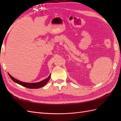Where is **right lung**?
<instances>
[{
	"label": "right lung",
	"instance_id": "1",
	"mask_svg": "<svg viewBox=\"0 0 121 121\" xmlns=\"http://www.w3.org/2000/svg\"><path fill=\"white\" fill-rule=\"evenodd\" d=\"M8 75L12 80L13 82H14L15 83H16L19 85H21L26 87V88H28L37 89V88H40V87L44 86L45 85L48 83V82L49 81L50 79L51 74H50V75L48 76V78L44 79V80H43L39 82H37V83H25V82L20 81L19 80H17V79H15V78H14L13 77H12L11 75H10V74L9 73H8Z\"/></svg>",
	"mask_w": 121,
	"mask_h": 121
}]
</instances>
